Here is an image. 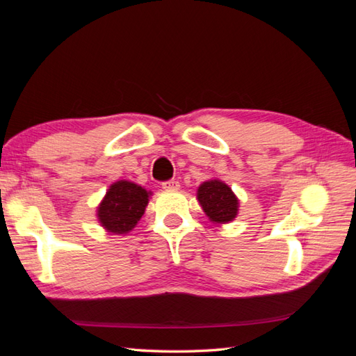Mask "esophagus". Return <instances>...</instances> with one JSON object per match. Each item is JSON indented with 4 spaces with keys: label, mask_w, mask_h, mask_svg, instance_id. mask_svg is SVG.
<instances>
[{
    "label": "esophagus",
    "mask_w": 356,
    "mask_h": 356,
    "mask_svg": "<svg viewBox=\"0 0 356 356\" xmlns=\"http://www.w3.org/2000/svg\"><path fill=\"white\" fill-rule=\"evenodd\" d=\"M161 187H163V190L166 191H175L179 188V182L175 179H169V181L161 182Z\"/></svg>",
    "instance_id": "1"
}]
</instances>
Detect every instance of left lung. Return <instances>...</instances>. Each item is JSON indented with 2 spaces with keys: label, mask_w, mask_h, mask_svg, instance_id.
<instances>
[{
  "label": "left lung",
  "mask_w": 356,
  "mask_h": 356,
  "mask_svg": "<svg viewBox=\"0 0 356 356\" xmlns=\"http://www.w3.org/2000/svg\"><path fill=\"white\" fill-rule=\"evenodd\" d=\"M197 199L204 213L213 222H229L238 215L239 200L232 188L222 181L211 179L203 182L197 190Z\"/></svg>",
  "instance_id": "8db88e82"
}]
</instances>
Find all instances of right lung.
<instances>
[{"label": "right lung", "instance_id": "right-lung-1", "mask_svg": "<svg viewBox=\"0 0 356 356\" xmlns=\"http://www.w3.org/2000/svg\"><path fill=\"white\" fill-rule=\"evenodd\" d=\"M148 204V193L131 181H117L106 191L98 208V218L108 232L123 234L141 220Z\"/></svg>", "mask_w": 356, "mask_h": 356}]
</instances>
